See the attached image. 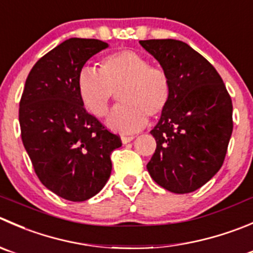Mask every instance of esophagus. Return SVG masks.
<instances>
[{
	"mask_svg": "<svg viewBox=\"0 0 253 253\" xmlns=\"http://www.w3.org/2000/svg\"><path fill=\"white\" fill-rule=\"evenodd\" d=\"M133 138H134L133 136H121L122 143H128V142L133 141Z\"/></svg>",
	"mask_w": 253,
	"mask_h": 253,
	"instance_id": "1",
	"label": "esophagus"
}]
</instances>
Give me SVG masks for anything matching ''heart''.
Listing matches in <instances>:
<instances>
[{
    "label": "heart",
    "instance_id": "b5f03b06",
    "mask_svg": "<svg viewBox=\"0 0 253 253\" xmlns=\"http://www.w3.org/2000/svg\"><path fill=\"white\" fill-rule=\"evenodd\" d=\"M78 91L85 109L97 119L106 116L117 92L120 104L107 119L111 129L131 133L157 119L168 107L171 83L166 70L152 67L147 58L132 50H120L101 59L99 70L84 68Z\"/></svg>",
    "mask_w": 253,
    "mask_h": 253
}]
</instances>
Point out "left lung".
I'll return each instance as SVG.
<instances>
[{
	"label": "left lung",
	"instance_id": "left-lung-1",
	"mask_svg": "<svg viewBox=\"0 0 253 253\" xmlns=\"http://www.w3.org/2000/svg\"><path fill=\"white\" fill-rule=\"evenodd\" d=\"M139 44L151 53L171 83V97L151 131L157 148L149 175L176 194L195 192L219 171L232 133V101L209 61L175 39Z\"/></svg>",
	"mask_w": 253,
	"mask_h": 253
}]
</instances>
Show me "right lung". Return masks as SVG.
I'll return each instance as SVG.
<instances>
[{"instance_id":"add662e5","label":"right lung","mask_w":253,"mask_h":253,"mask_svg":"<svg viewBox=\"0 0 253 253\" xmlns=\"http://www.w3.org/2000/svg\"><path fill=\"white\" fill-rule=\"evenodd\" d=\"M106 46L99 39L64 41L34 64L19 101L22 142L37 176L70 202H84L104 188L110 156L122 146L119 134L85 110L78 91L84 64Z\"/></svg>"}]
</instances>
